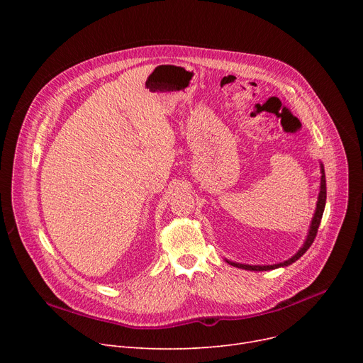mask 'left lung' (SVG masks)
Listing matches in <instances>:
<instances>
[{
    "mask_svg": "<svg viewBox=\"0 0 363 363\" xmlns=\"http://www.w3.org/2000/svg\"><path fill=\"white\" fill-rule=\"evenodd\" d=\"M322 172V177H320V191H319V197H318V204H316V212L315 216L312 219V225H311V230H309V235L306 238V242L303 244L301 249L297 252V255H294L291 259L285 260L284 263H278V264H268V266H252V264H241V263H234L226 260L228 263H231L235 268H241V269H247V271H271V269H277L281 268V266H289L293 262H296L297 259H300L304 253L308 252L309 247L312 245L316 234H318V228L320 225V219L323 215V208H325V201H327V182H325V172H323V167L320 169Z\"/></svg>",
    "mask_w": 363,
    "mask_h": 363,
    "instance_id": "left-lung-1",
    "label": "left lung"
}]
</instances>
